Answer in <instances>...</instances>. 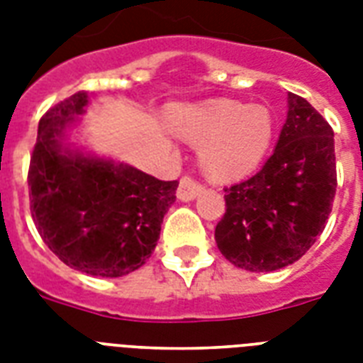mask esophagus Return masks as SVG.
Here are the masks:
<instances>
[{
    "mask_svg": "<svg viewBox=\"0 0 363 363\" xmlns=\"http://www.w3.org/2000/svg\"><path fill=\"white\" fill-rule=\"evenodd\" d=\"M201 184L196 182L192 177H182L181 182H179V188H177V198L181 201H192L201 194Z\"/></svg>",
    "mask_w": 363,
    "mask_h": 363,
    "instance_id": "esophagus-1",
    "label": "esophagus"
}]
</instances>
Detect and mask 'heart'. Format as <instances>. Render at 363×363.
Returning <instances> with one entry per match:
<instances>
[{"mask_svg":"<svg viewBox=\"0 0 363 363\" xmlns=\"http://www.w3.org/2000/svg\"><path fill=\"white\" fill-rule=\"evenodd\" d=\"M167 124L177 137L199 147L203 171L215 182L239 181L258 169L275 137L267 107L232 99L177 107Z\"/></svg>","mask_w":363,"mask_h":363,"instance_id":"1","label":"heart"}]
</instances>
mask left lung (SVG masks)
Listing matches in <instances>:
<instances>
[{
    "label": "left lung",
    "instance_id": "left-lung-1",
    "mask_svg": "<svg viewBox=\"0 0 363 363\" xmlns=\"http://www.w3.org/2000/svg\"><path fill=\"white\" fill-rule=\"evenodd\" d=\"M337 188L333 130L288 92L286 122L264 167L226 188L216 247L235 267L265 273L298 262L326 228Z\"/></svg>",
    "mask_w": 363,
    "mask_h": 363
}]
</instances>
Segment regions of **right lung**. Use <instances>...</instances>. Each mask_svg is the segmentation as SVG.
<instances>
[{
    "label": "right lung",
    "mask_w": 363,
    "mask_h": 363,
    "mask_svg": "<svg viewBox=\"0 0 363 363\" xmlns=\"http://www.w3.org/2000/svg\"><path fill=\"white\" fill-rule=\"evenodd\" d=\"M86 107L88 94L77 92L39 121L28 173L30 209L41 239L65 265L113 279L150 258L179 182L67 141Z\"/></svg>",
    "instance_id": "1"
}]
</instances>
